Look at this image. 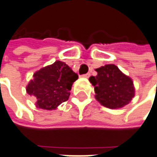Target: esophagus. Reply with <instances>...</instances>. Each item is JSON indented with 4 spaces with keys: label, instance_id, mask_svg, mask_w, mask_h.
Returning <instances> with one entry per match:
<instances>
[{
    "label": "esophagus",
    "instance_id": "1",
    "mask_svg": "<svg viewBox=\"0 0 157 157\" xmlns=\"http://www.w3.org/2000/svg\"><path fill=\"white\" fill-rule=\"evenodd\" d=\"M90 76V72L86 73V74H84V75H82V77H83V78H89Z\"/></svg>",
    "mask_w": 157,
    "mask_h": 157
}]
</instances>
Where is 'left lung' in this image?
<instances>
[{
    "instance_id": "1",
    "label": "left lung",
    "mask_w": 157,
    "mask_h": 157,
    "mask_svg": "<svg viewBox=\"0 0 157 157\" xmlns=\"http://www.w3.org/2000/svg\"><path fill=\"white\" fill-rule=\"evenodd\" d=\"M97 76L90 77L95 87L96 99L109 109H119L128 104L134 97L133 83L113 64L96 69Z\"/></svg>"
}]
</instances>
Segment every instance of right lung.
Returning <instances> with one entry per match:
<instances>
[{"label": "right lung", "instance_id": "add662e5", "mask_svg": "<svg viewBox=\"0 0 157 157\" xmlns=\"http://www.w3.org/2000/svg\"><path fill=\"white\" fill-rule=\"evenodd\" d=\"M33 78L27 85V93L35 97L37 108L52 110L67 101L72 83L78 76L65 62L56 60L36 72Z\"/></svg>", "mask_w": 157, "mask_h": 157}]
</instances>
